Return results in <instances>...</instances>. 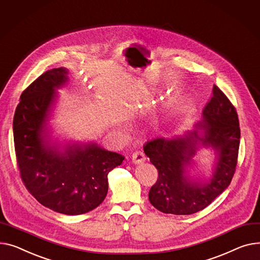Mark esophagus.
Wrapping results in <instances>:
<instances>
[{"mask_svg":"<svg viewBox=\"0 0 260 260\" xmlns=\"http://www.w3.org/2000/svg\"><path fill=\"white\" fill-rule=\"evenodd\" d=\"M146 160V156L142 151H136L132 154V162L135 165H140Z\"/></svg>","mask_w":260,"mask_h":260,"instance_id":"obj_1","label":"esophagus"}]
</instances>
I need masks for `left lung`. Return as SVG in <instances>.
<instances>
[{
    "instance_id": "left-lung-1",
    "label": "left lung",
    "mask_w": 260,
    "mask_h": 260,
    "mask_svg": "<svg viewBox=\"0 0 260 260\" xmlns=\"http://www.w3.org/2000/svg\"><path fill=\"white\" fill-rule=\"evenodd\" d=\"M239 120L235 107L216 86L203 110V119L194 129L171 140L157 137L144 146L145 154L158 171L149 191L151 205L166 214L189 215L208 207L230 185L236 170L240 143ZM211 147L217 165L206 183L187 175L186 168L197 151Z\"/></svg>"
}]
</instances>
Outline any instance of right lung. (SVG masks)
<instances>
[{
	"label": "right lung",
	"mask_w": 260,
	"mask_h": 260,
	"mask_svg": "<svg viewBox=\"0 0 260 260\" xmlns=\"http://www.w3.org/2000/svg\"><path fill=\"white\" fill-rule=\"evenodd\" d=\"M66 68L46 71L21 95L13 117V140L21 178L44 207L66 215L92 211L108 192V173L125 157L95 143H51L48 119Z\"/></svg>",
	"instance_id": "1"
}]
</instances>
